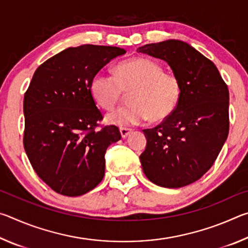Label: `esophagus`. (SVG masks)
I'll use <instances>...</instances> for the list:
<instances>
[{"label":"esophagus","instance_id":"1","mask_svg":"<svg viewBox=\"0 0 248 248\" xmlns=\"http://www.w3.org/2000/svg\"><path fill=\"white\" fill-rule=\"evenodd\" d=\"M132 132V130L131 129H129V128H120V134H121V137L124 138H127L130 133Z\"/></svg>","mask_w":248,"mask_h":248}]
</instances>
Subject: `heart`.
Listing matches in <instances>:
<instances>
[{"mask_svg":"<svg viewBox=\"0 0 248 248\" xmlns=\"http://www.w3.org/2000/svg\"><path fill=\"white\" fill-rule=\"evenodd\" d=\"M150 58H133L117 65L116 75L96 73L90 84L91 94L104 109H111L130 92V104L109 112V124L128 127L149 118L158 123L173 114L182 96V83L174 72L163 71Z\"/></svg>","mask_w":248,"mask_h":248,"instance_id":"1","label":"heart"}]
</instances>
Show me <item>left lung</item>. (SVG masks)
I'll list each match as a JSON object with an SVG mask.
<instances>
[{
    "label": "left lung",
    "mask_w": 248,
    "mask_h": 248,
    "mask_svg": "<svg viewBox=\"0 0 248 248\" xmlns=\"http://www.w3.org/2000/svg\"><path fill=\"white\" fill-rule=\"evenodd\" d=\"M137 51L166 61L182 83L173 114L155 128L143 130V173L157 186H187L211 169L228 138V85L215 63L184 41L149 44Z\"/></svg>",
    "instance_id": "obj_1"
}]
</instances>
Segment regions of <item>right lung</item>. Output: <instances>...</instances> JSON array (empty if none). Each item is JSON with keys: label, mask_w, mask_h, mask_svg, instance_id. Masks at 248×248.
Returning <instances> with one entry per match:
<instances>
[{"label": "right lung", "mask_w": 248, "mask_h": 248, "mask_svg": "<svg viewBox=\"0 0 248 248\" xmlns=\"http://www.w3.org/2000/svg\"><path fill=\"white\" fill-rule=\"evenodd\" d=\"M124 49L82 45L48 59L36 70L24 97V148L37 175L58 194L77 197L105 175V153L121 139L116 125L98 130L102 112L90 84Z\"/></svg>", "instance_id": "1"}]
</instances>
